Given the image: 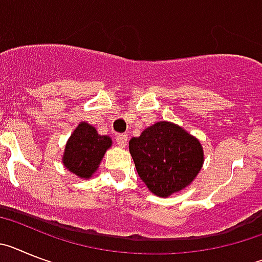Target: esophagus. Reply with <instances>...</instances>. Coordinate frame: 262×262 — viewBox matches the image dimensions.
Segmentation results:
<instances>
[{
    "label": "esophagus",
    "instance_id": "esophagus-1",
    "mask_svg": "<svg viewBox=\"0 0 262 262\" xmlns=\"http://www.w3.org/2000/svg\"><path fill=\"white\" fill-rule=\"evenodd\" d=\"M116 142H117V145L120 147H125L126 144H128V136H126V134H117Z\"/></svg>",
    "mask_w": 262,
    "mask_h": 262
}]
</instances>
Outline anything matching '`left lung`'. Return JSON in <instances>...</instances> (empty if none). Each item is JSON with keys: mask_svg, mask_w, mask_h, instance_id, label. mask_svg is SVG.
Here are the masks:
<instances>
[{"mask_svg": "<svg viewBox=\"0 0 262 262\" xmlns=\"http://www.w3.org/2000/svg\"><path fill=\"white\" fill-rule=\"evenodd\" d=\"M140 178L153 194L167 198L187 187L204 162L199 141L177 124L159 121L129 141Z\"/></svg>", "mask_w": 262, "mask_h": 262, "instance_id": "8db88e82", "label": "left lung"}]
</instances>
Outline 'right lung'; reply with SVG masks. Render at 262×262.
Here are the masks:
<instances>
[{
	"label": "right lung",
	"instance_id": "right-lung-1",
	"mask_svg": "<svg viewBox=\"0 0 262 262\" xmlns=\"http://www.w3.org/2000/svg\"><path fill=\"white\" fill-rule=\"evenodd\" d=\"M112 145L108 136H100L88 122H80L66 144L62 162L66 169L88 179L99 169L106 150Z\"/></svg>",
	"mask_w": 262,
	"mask_h": 262
}]
</instances>
